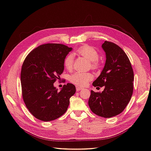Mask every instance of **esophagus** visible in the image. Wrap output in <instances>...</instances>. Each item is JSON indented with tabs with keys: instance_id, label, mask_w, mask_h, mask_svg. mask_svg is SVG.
Returning a JSON list of instances; mask_svg holds the SVG:
<instances>
[{
	"instance_id": "34e87169",
	"label": "esophagus",
	"mask_w": 151,
	"mask_h": 151,
	"mask_svg": "<svg viewBox=\"0 0 151 151\" xmlns=\"http://www.w3.org/2000/svg\"><path fill=\"white\" fill-rule=\"evenodd\" d=\"M76 91H81V90H82V88L81 87H79V86H76Z\"/></svg>"
}]
</instances>
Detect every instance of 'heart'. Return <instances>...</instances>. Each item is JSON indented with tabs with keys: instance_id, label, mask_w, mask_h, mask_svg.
Returning a JSON list of instances; mask_svg holds the SVG:
<instances>
[{
	"instance_id": "heart-1",
	"label": "heart",
	"mask_w": 151,
	"mask_h": 151,
	"mask_svg": "<svg viewBox=\"0 0 151 151\" xmlns=\"http://www.w3.org/2000/svg\"><path fill=\"white\" fill-rule=\"evenodd\" d=\"M76 54L85 57L91 61V66L93 68L99 67L98 59L99 54L95 48L88 45H83L79 47L75 52ZM74 65V56L73 54H68L65 57L64 60V66L67 70H71ZM93 75L90 73L76 72L71 74L69 76L70 83L78 86H85L93 79Z\"/></svg>"
}]
</instances>
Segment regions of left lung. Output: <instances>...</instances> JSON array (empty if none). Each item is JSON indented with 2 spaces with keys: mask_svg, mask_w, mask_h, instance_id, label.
<instances>
[{
  "mask_svg": "<svg viewBox=\"0 0 151 151\" xmlns=\"http://www.w3.org/2000/svg\"><path fill=\"white\" fill-rule=\"evenodd\" d=\"M106 63L94 86H104L102 93L91 91L88 105L93 112L104 118L118 115L124 111L133 92L134 73L126 53L118 45L105 41L102 45Z\"/></svg>",
  "mask_w": 151,
  "mask_h": 151,
  "instance_id": "8db88e82",
  "label": "left lung"
}]
</instances>
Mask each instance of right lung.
Returning a JSON list of instances; mask_svg holds the SVG:
<instances>
[{
	"label": "right lung",
	"instance_id": "1",
	"mask_svg": "<svg viewBox=\"0 0 151 151\" xmlns=\"http://www.w3.org/2000/svg\"><path fill=\"white\" fill-rule=\"evenodd\" d=\"M72 48L48 43L40 45L27 56L21 68L22 94L27 108L35 118L50 121L67 111L75 86L67 83L60 91L54 86L64 70V60Z\"/></svg>",
	"mask_w": 151,
	"mask_h": 151
}]
</instances>
